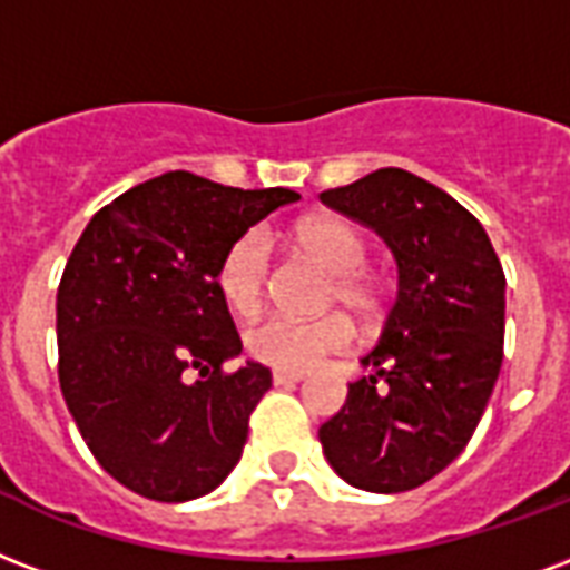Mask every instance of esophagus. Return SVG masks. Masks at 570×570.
Masks as SVG:
<instances>
[{"instance_id":"obj_1","label":"esophagus","mask_w":570,"mask_h":570,"mask_svg":"<svg viewBox=\"0 0 570 570\" xmlns=\"http://www.w3.org/2000/svg\"><path fill=\"white\" fill-rule=\"evenodd\" d=\"M272 380L275 385H295V382L304 380V373H295V371H275L272 373Z\"/></svg>"}]
</instances>
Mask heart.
<instances>
[{"label": "heart", "mask_w": 570, "mask_h": 570, "mask_svg": "<svg viewBox=\"0 0 570 570\" xmlns=\"http://www.w3.org/2000/svg\"><path fill=\"white\" fill-rule=\"evenodd\" d=\"M295 245L328 272L323 304H341L358 320H373L382 307L376 281L364 272L367 245L362 233L337 217H311L295 227ZM268 242L259 233H245L224 250L217 263L215 284L236 316H254L266 302L268 289ZM353 323L343 314L286 320L268 316L247 332V353L275 371L304 373L323 364L328 355L343 353L353 343Z\"/></svg>", "instance_id": "heart-1"}]
</instances>
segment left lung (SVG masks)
<instances>
[{"label":"left lung","mask_w":570,"mask_h":570,"mask_svg":"<svg viewBox=\"0 0 570 570\" xmlns=\"http://www.w3.org/2000/svg\"><path fill=\"white\" fill-rule=\"evenodd\" d=\"M320 199L376 229L397 259V298L362 358L373 373L350 382L320 442L353 488H421L466 449L493 394L505 272L478 217L406 169H376Z\"/></svg>","instance_id":"1"}]
</instances>
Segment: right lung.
Listing matches in <instances>:
<instances>
[{"mask_svg":"<svg viewBox=\"0 0 570 570\" xmlns=\"http://www.w3.org/2000/svg\"><path fill=\"white\" fill-rule=\"evenodd\" d=\"M295 199L176 169L112 199L73 245L56 295L59 385L95 460L134 493L206 497L242 458L272 371H224L242 337L215 272Z\"/></svg>","mask_w":570,"mask_h":570,"instance_id":"right-lung-1","label":"right lung"}]
</instances>
